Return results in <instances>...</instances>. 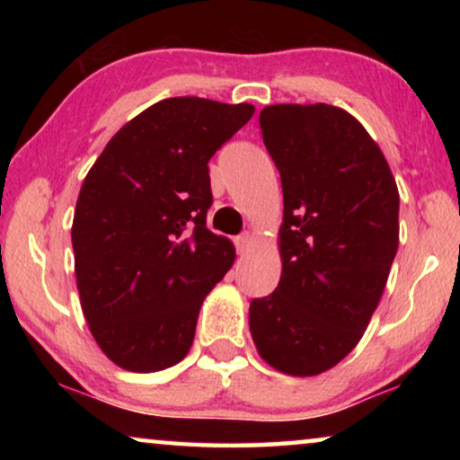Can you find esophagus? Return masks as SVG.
Returning <instances> with one entry per match:
<instances>
[{"label": "esophagus", "instance_id": "1", "mask_svg": "<svg viewBox=\"0 0 460 460\" xmlns=\"http://www.w3.org/2000/svg\"><path fill=\"white\" fill-rule=\"evenodd\" d=\"M234 244H236V251H238V253L244 255V253H247V251L251 249V244H253V236H251L249 232H244V234H241V236L236 238Z\"/></svg>", "mask_w": 460, "mask_h": 460}]
</instances>
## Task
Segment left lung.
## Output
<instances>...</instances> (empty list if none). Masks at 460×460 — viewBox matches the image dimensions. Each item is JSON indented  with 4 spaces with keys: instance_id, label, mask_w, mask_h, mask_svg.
Instances as JSON below:
<instances>
[{
    "instance_id": "left-lung-1",
    "label": "left lung",
    "mask_w": 460,
    "mask_h": 460,
    "mask_svg": "<svg viewBox=\"0 0 460 460\" xmlns=\"http://www.w3.org/2000/svg\"><path fill=\"white\" fill-rule=\"evenodd\" d=\"M260 128L280 173L282 274L249 307L270 367L312 376L356 348L379 305L400 238V194L362 123L331 104H274Z\"/></svg>"
}]
</instances>
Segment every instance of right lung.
Returning <instances> with one entry per match:
<instances>
[{
	"label": "right lung",
	"mask_w": 460,
	"mask_h": 460,
	"mask_svg": "<svg viewBox=\"0 0 460 460\" xmlns=\"http://www.w3.org/2000/svg\"><path fill=\"white\" fill-rule=\"evenodd\" d=\"M251 104L161 100L112 136L73 219L84 316L117 367L155 373L188 354L205 295L234 263L207 228L209 159L253 117Z\"/></svg>",
	"instance_id": "1"
}]
</instances>
